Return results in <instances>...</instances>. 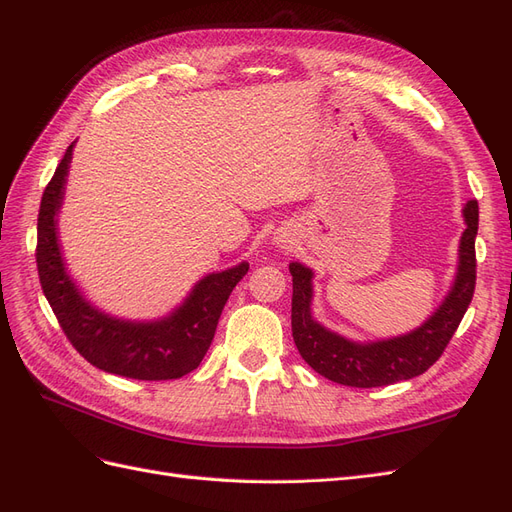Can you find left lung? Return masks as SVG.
<instances>
[{"mask_svg": "<svg viewBox=\"0 0 512 512\" xmlns=\"http://www.w3.org/2000/svg\"><path fill=\"white\" fill-rule=\"evenodd\" d=\"M463 215H466V230L461 235L459 265L451 290L429 320L401 337L359 344L324 329L312 318V269H307L301 262H290L292 337L305 363L320 376L344 386H356V389H374V386L395 384L425 374L451 342L474 297V241L478 232L476 200H468Z\"/></svg>", "mask_w": 512, "mask_h": 512, "instance_id": "left-lung-1", "label": "left lung"}]
</instances>
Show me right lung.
<instances>
[{"label": "right lung", "mask_w": 512, "mask_h": 512, "mask_svg": "<svg viewBox=\"0 0 512 512\" xmlns=\"http://www.w3.org/2000/svg\"><path fill=\"white\" fill-rule=\"evenodd\" d=\"M72 147L74 143L42 194L36 245L42 292L61 331L85 361L108 374L134 380H175L190 374L207 354L230 292L250 265L241 262L203 277L183 305L162 320L130 322L102 314L70 280L57 243V211L64 200Z\"/></svg>", "instance_id": "1"}]
</instances>
